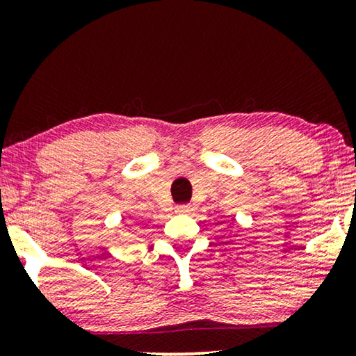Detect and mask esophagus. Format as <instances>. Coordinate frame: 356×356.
<instances>
[{
    "label": "esophagus",
    "mask_w": 356,
    "mask_h": 356,
    "mask_svg": "<svg viewBox=\"0 0 356 356\" xmlns=\"http://www.w3.org/2000/svg\"><path fill=\"white\" fill-rule=\"evenodd\" d=\"M191 211H193V207L189 206V204H181V206L177 207V212H181V213H188Z\"/></svg>",
    "instance_id": "1"
}]
</instances>
